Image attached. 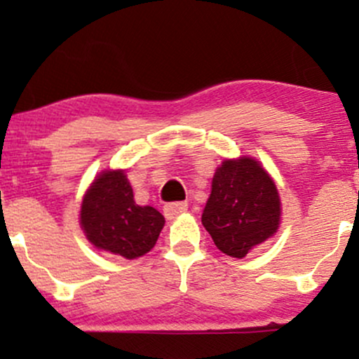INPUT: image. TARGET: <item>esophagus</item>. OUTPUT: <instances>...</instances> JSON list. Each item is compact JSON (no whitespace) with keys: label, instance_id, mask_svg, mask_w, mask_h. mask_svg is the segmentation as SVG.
<instances>
[{"label":"esophagus","instance_id":"esophagus-1","mask_svg":"<svg viewBox=\"0 0 359 359\" xmlns=\"http://www.w3.org/2000/svg\"><path fill=\"white\" fill-rule=\"evenodd\" d=\"M187 211V203H168V205L163 206V215L172 220V218H177L179 215L186 213Z\"/></svg>","mask_w":359,"mask_h":359}]
</instances>
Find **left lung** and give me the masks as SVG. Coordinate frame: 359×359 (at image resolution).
I'll return each mask as SVG.
<instances>
[{"label":"left lung","instance_id":"1","mask_svg":"<svg viewBox=\"0 0 359 359\" xmlns=\"http://www.w3.org/2000/svg\"><path fill=\"white\" fill-rule=\"evenodd\" d=\"M280 217L277 186L255 158L224 160L215 170L201 222L222 252L244 258L277 233Z\"/></svg>","mask_w":359,"mask_h":359}]
</instances>
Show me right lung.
I'll list each match as a JSON object with an SVG mask.
<instances>
[{
    "label": "right lung",
    "mask_w": 359,
    "mask_h": 359,
    "mask_svg": "<svg viewBox=\"0 0 359 359\" xmlns=\"http://www.w3.org/2000/svg\"><path fill=\"white\" fill-rule=\"evenodd\" d=\"M165 225L153 206H139L126 170H104L90 182L81 205V229L101 251L135 259L156 244Z\"/></svg>",
    "instance_id": "right-lung-1"
}]
</instances>
